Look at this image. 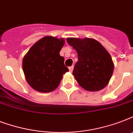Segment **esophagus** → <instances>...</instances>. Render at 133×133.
<instances>
[{
	"label": "esophagus",
	"mask_w": 133,
	"mask_h": 133,
	"mask_svg": "<svg viewBox=\"0 0 133 133\" xmlns=\"http://www.w3.org/2000/svg\"><path fill=\"white\" fill-rule=\"evenodd\" d=\"M73 69H74V66H73V65H72V66H70V67H69V70H70V72H72Z\"/></svg>",
	"instance_id": "1"
}]
</instances>
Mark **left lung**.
<instances>
[{
  "mask_svg": "<svg viewBox=\"0 0 133 133\" xmlns=\"http://www.w3.org/2000/svg\"><path fill=\"white\" fill-rule=\"evenodd\" d=\"M67 42L78 54V61L72 73L79 85L90 92L104 88L114 70L109 52L94 38H68Z\"/></svg>",
  "mask_w": 133,
  "mask_h": 133,
  "instance_id": "1",
  "label": "left lung"
}]
</instances>
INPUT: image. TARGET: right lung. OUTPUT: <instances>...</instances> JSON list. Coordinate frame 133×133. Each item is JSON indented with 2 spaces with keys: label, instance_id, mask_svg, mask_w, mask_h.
<instances>
[{
  "label": "right lung",
  "instance_id": "right-lung-1",
  "mask_svg": "<svg viewBox=\"0 0 133 133\" xmlns=\"http://www.w3.org/2000/svg\"><path fill=\"white\" fill-rule=\"evenodd\" d=\"M63 38L46 36L30 48L23 58V70L28 84L40 92H50L58 87L63 75L69 72L59 54Z\"/></svg>",
  "mask_w": 133,
  "mask_h": 133
}]
</instances>
